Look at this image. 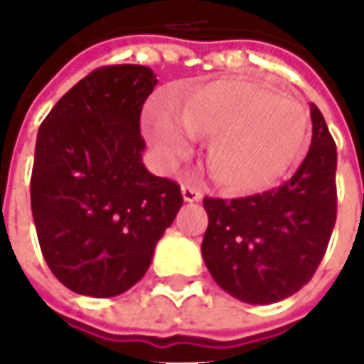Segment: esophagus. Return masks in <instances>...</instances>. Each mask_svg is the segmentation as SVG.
I'll return each instance as SVG.
<instances>
[{"label": "esophagus", "mask_w": 364, "mask_h": 364, "mask_svg": "<svg viewBox=\"0 0 364 364\" xmlns=\"http://www.w3.org/2000/svg\"><path fill=\"white\" fill-rule=\"evenodd\" d=\"M181 195L183 200H187V203H197V200L203 198V191L197 189V187H193V185H183Z\"/></svg>", "instance_id": "esophagus-1"}]
</instances>
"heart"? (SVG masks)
<instances>
[{"label": "heart", "instance_id": "b5f03b06", "mask_svg": "<svg viewBox=\"0 0 364 364\" xmlns=\"http://www.w3.org/2000/svg\"><path fill=\"white\" fill-rule=\"evenodd\" d=\"M208 171L237 193L269 187L289 167L306 138L296 101L261 83L220 80L195 91L179 117L166 107L148 114V136L159 158L175 164L191 151V138H212Z\"/></svg>", "mask_w": 364, "mask_h": 364}]
</instances>
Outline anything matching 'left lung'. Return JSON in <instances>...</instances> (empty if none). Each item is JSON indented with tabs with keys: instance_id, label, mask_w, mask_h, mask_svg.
<instances>
[{
	"instance_id": "left-lung-1",
	"label": "left lung",
	"mask_w": 364,
	"mask_h": 364,
	"mask_svg": "<svg viewBox=\"0 0 364 364\" xmlns=\"http://www.w3.org/2000/svg\"><path fill=\"white\" fill-rule=\"evenodd\" d=\"M310 117V150L289 181L250 197L203 200V259L218 287L247 304L292 296L328 250L337 218V150L314 103Z\"/></svg>"
}]
</instances>
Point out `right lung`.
<instances>
[{
    "mask_svg": "<svg viewBox=\"0 0 364 364\" xmlns=\"http://www.w3.org/2000/svg\"><path fill=\"white\" fill-rule=\"evenodd\" d=\"M150 68H97L38 128L31 208L46 265L64 287L117 296L142 279L183 205L179 185L142 164Z\"/></svg>",
    "mask_w": 364,
    "mask_h": 364,
    "instance_id": "right-lung-1",
    "label": "right lung"
}]
</instances>
